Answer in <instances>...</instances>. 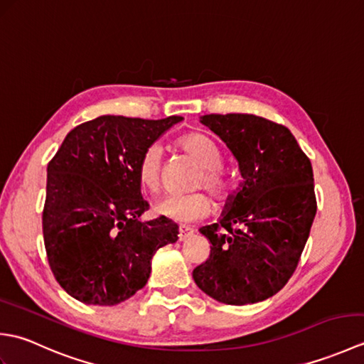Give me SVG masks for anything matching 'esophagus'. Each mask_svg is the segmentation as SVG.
I'll use <instances>...</instances> for the list:
<instances>
[{"label":"esophagus","instance_id":"34e87169","mask_svg":"<svg viewBox=\"0 0 364 364\" xmlns=\"http://www.w3.org/2000/svg\"><path fill=\"white\" fill-rule=\"evenodd\" d=\"M192 235H194V230L189 228V227L181 225L180 227V235H178V239H180V241H186V239H189Z\"/></svg>","mask_w":364,"mask_h":364}]
</instances>
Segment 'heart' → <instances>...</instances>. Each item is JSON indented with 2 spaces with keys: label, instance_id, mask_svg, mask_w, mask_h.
<instances>
[{
  "label": "heart",
  "instance_id": "b5f03b06",
  "mask_svg": "<svg viewBox=\"0 0 364 364\" xmlns=\"http://www.w3.org/2000/svg\"><path fill=\"white\" fill-rule=\"evenodd\" d=\"M176 149L194 159L202 167L197 188H205L219 202H228L235 192V183L222 168L223 154L211 137L202 133H186L176 141ZM161 150L156 145L145 149L137 164L141 186L156 194L161 189ZM213 200L203 192L188 196H168L158 205V213L180 223H191L206 218L213 211Z\"/></svg>",
  "mask_w": 364,
  "mask_h": 364
}]
</instances>
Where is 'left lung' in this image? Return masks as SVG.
Returning <instances> with one entry per match:
<instances>
[{
    "label": "left lung",
    "instance_id": "left-lung-1",
    "mask_svg": "<svg viewBox=\"0 0 364 364\" xmlns=\"http://www.w3.org/2000/svg\"><path fill=\"white\" fill-rule=\"evenodd\" d=\"M200 122L227 144L244 183L222 219L200 228L211 252L192 277L222 304H257L288 283L310 236L318 210L311 161L288 128L264 117L210 114Z\"/></svg>",
    "mask_w": 364,
    "mask_h": 364
}]
</instances>
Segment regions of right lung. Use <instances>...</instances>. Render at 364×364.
I'll return each instance as SVG.
<instances>
[{"label":"right lung","mask_w":364,"mask_h":364,"mask_svg":"<svg viewBox=\"0 0 364 364\" xmlns=\"http://www.w3.org/2000/svg\"><path fill=\"white\" fill-rule=\"evenodd\" d=\"M180 115L161 120L102 115L81 123L48 162L42 214L51 272L68 296L111 306L142 289L154 252L178 239L164 215L149 222L137 164Z\"/></svg>","instance_id":"obj_1"}]
</instances>
